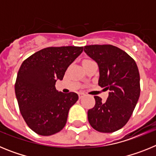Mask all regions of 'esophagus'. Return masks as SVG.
Masks as SVG:
<instances>
[{
	"instance_id": "34e87169",
	"label": "esophagus",
	"mask_w": 156,
	"mask_h": 156,
	"mask_svg": "<svg viewBox=\"0 0 156 156\" xmlns=\"http://www.w3.org/2000/svg\"><path fill=\"white\" fill-rule=\"evenodd\" d=\"M83 96H84V94H83V93H79V98H82Z\"/></svg>"
}]
</instances>
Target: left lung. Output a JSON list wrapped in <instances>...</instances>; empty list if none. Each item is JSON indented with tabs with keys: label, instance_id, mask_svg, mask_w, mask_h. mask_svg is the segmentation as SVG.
<instances>
[{
	"label": "left lung",
	"instance_id": "left-lung-1",
	"mask_svg": "<svg viewBox=\"0 0 156 156\" xmlns=\"http://www.w3.org/2000/svg\"><path fill=\"white\" fill-rule=\"evenodd\" d=\"M84 51L98 65V85L110 90L105 102L94 96L88 121L97 131L112 133L126 124L140 97L138 68L126 52L113 45H88Z\"/></svg>",
	"mask_w": 156,
	"mask_h": 156
}]
</instances>
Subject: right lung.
Listing matches in <instances>:
<instances>
[{
	"mask_svg": "<svg viewBox=\"0 0 156 156\" xmlns=\"http://www.w3.org/2000/svg\"><path fill=\"white\" fill-rule=\"evenodd\" d=\"M83 50V47H49L22 63L15 84L16 98L25 122L37 134L53 135L66 126L69 108L78 95L58 92L55 83L63 79Z\"/></svg>",
	"mask_w": 156,
	"mask_h": 156,
	"instance_id": "obj_1",
	"label": "right lung"
}]
</instances>
